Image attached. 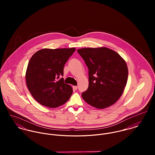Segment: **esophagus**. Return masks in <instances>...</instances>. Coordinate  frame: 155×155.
I'll list each match as a JSON object with an SVG mask.
<instances>
[{
	"label": "esophagus",
	"instance_id": "34e87169",
	"mask_svg": "<svg viewBox=\"0 0 155 155\" xmlns=\"http://www.w3.org/2000/svg\"><path fill=\"white\" fill-rule=\"evenodd\" d=\"M73 88L74 90H76L78 89V86H73Z\"/></svg>",
	"mask_w": 155,
	"mask_h": 155
}]
</instances>
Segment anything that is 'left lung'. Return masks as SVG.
Masks as SVG:
<instances>
[{"mask_svg": "<svg viewBox=\"0 0 155 155\" xmlns=\"http://www.w3.org/2000/svg\"><path fill=\"white\" fill-rule=\"evenodd\" d=\"M89 70L88 89L83 99L91 106L103 109L114 104L123 94L128 70L125 60L106 47L78 49Z\"/></svg>", "mask_w": 155, "mask_h": 155, "instance_id": "left-lung-1", "label": "left lung"}]
</instances>
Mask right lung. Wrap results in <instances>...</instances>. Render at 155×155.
<instances>
[{
  "label": "right lung",
  "instance_id": "1",
  "mask_svg": "<svg viewBox=\"0 0 155 155\" xmlns=\"http://www.w3.org/2000/svg\"><path fill=\"white\" fill-rule=\"evenodd\" d=\"M76 51L71 48H44L31 57L25 72L27 87L33 97L42 106L56 108L70 98L73 89L64 82V66Z\"/></svg>",
  "mask_w": 155,
  "mask_h": 155
}]
</instances>
